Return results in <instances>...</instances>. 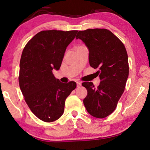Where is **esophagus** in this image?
Segmentation results:
<instances>
[{
	"label": "esophagus",
	"mask_w": 150,
	"mask_h": 150,
	"mask_svg": "<svg viewBox=\"0 0 150 150\" xmlns=\"http://www.w3.org/2000/svg\"><path fill=\"white\" fill-rule=\"evenodd\" d=\"M81 85H82V84L81 82H77V86L78 88H80L81 86Z\"/></svg>",
	"instance_id": "34e87169"
}]
</instances>
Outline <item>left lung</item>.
Wrapping results in <instances>:
<instances>
[{
	"mask_svg": "<svg viewBox=\"0 0 150 150\" xmlns=\"http://www.w3.org/2000/svg\"><path fill=\"white\" fill-rule=\"evenodd\" d=\"M76 39L88 48L91 67L99 69L97 88L91 82L82 84L88 91L83 103L91 115L103 119L113 112L124 91L129 75L128 54L119 38L106 29L79 31Z\"/></svg>",
	"mask_w": 150,
	"mask_h": 150,
	"instance_id": "left-lung-1",
	"label": "left lung"
}]
</instances>
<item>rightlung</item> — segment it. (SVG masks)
<instances>
[{"label": "right lung", "mask_w": 150, "mask_h": 150, "mask_svg": "<svg viewBox=\"0 0 150 150\" xmlns=\"http://www.w3.org/2000/svg\"><path fill=\"white\" fill-rule=\"evenodd\" d=\"M77 32L40 31L22 51L19 86L31 111L44 122H53L62 115L66 98L77 86L73 81L60 82L52 71L60 69L66 47Z\"/></svg>", "instance_id": "add662e5"}]
</instances>
